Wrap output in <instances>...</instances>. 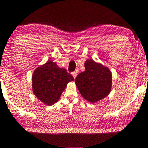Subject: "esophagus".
Listing matches in <instances>:
<instances>
[{
  "instance_id": "obj_1",
  "label": "esophagus",
  "mask_w": 148,
  "mask_h": 148,
  "mask_svg": "<svg viewBox=\"0 0 148 148\" xmlns=\"http://www.w3.org/2000/svg\"><path fill=\"white\" fill-rule=\"evenodd\" d=\"M77 71H74V72L72 73V75L74 78H75L76 76H77Z\"/></svg>"
}]
</instances>
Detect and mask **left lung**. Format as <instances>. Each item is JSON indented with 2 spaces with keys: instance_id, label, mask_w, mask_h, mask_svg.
<instances>
[{
  "instance_id": "1",
  "label": "left lung",
  "mask_w": 148,
  "mask_h": 148,
  "mask_svg": "<svg viewBox=\"0 0 148 148\" xmlns=\"http://www.w3.org/2000/svg\"><path fill=\"white\" fill-rule=\"evenodd\" d=\"M85 71L77 75L75 84L84 99L95 103L105 98L112 90L110 70L92 59L85 62Z\"/></svg>"
}]
</instances>
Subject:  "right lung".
Instances as JSON below:
<instances>
[{"label": "right lung", "instance_id": "right-lung-1", "mask_svg": "<svg viewBox=\"0 0 148 148\" xmlns=\"http://www.w3.org/2000/svg\"><path fill=\"white\" fill-rule=\"evenodd\" d=\"M74 78L65 68L49 61L36 68L32 75V90L39 100L48 106L53 104L61 97L68 82Z\"/></svg>", "mask_w": 148, "mask_h": 148}]
</instances>
